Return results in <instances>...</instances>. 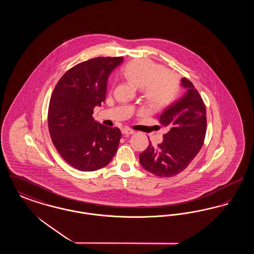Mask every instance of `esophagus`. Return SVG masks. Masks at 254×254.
I'll return each instance as SVG.
<instances>
[{
    "label": "esophagus",
    "mask_w": 254,
    "mask_h": 254,
    "mask_svg": "<svg viewBox=\"0 0 254 254\" xmlns=\"http://www.w3.org/2000/svg\"><path fill=\"white\" fill-rule=\"evenodd\" d=\"M122 133L125 134V135H130V134H133L134 131H133L132 129H129V128H127V127H125V128L122 129Z\"/></svg>",
    "instance_id": "34e87169"
}]
</instances>
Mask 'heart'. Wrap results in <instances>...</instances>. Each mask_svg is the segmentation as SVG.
Returning a JSON list of instances; mask_svg holds the SVG:
<instances>
[{
	"mask_svg": "<svg viewBox=\"0 0 254 254\" xmlns=\"http://www.w3.org/2000/svg\"><path fill=\"white\" fill-rule=\"evenodd\" d=\"M122 73L133 85L141 88L145 104L150 109L168 107L180 91L178 78L153 61H130L123 67Z\"/></svg>",
	"mask_w": 254,
	"mask_h": 254,
	"instance_id": "obj_1",
	"label": "heart"
}]
</instances>
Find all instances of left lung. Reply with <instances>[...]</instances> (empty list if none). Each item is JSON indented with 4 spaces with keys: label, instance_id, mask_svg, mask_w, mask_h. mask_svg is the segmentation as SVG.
Here are the masks:
<instances>
[{
    "label": "left lung",
    "instance_id": "8db88e82",
    "mask_svg": "<svg viewBox=\"0 0 254 254\" xmlns=\"http://www.w3.org/2000/svg\"><path fill=\"white\" fill-rule=\"evenodd\" d=\"M185 95L165 109L159 122L169 128L157 146L151 143L139 155L142 167L159 177H172L187 169L205 141L206 111L203 99L193 84L182 79Z\"/></svg>",
    "mask_w": 254,
    "mask_h": 254
}]
</instances>
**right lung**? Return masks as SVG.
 I'll use <instances>...</instances> for the list:
<instances>
[{
    "mask_svg": "<svg viewBox=\"0 0 254 254\" xmlns=\"http://www.w3.org/2000/svg\"><path fill=\"white\" fill-rule=\"evenodd\" d=\"M123 57H97L64 73L51 94L48 124L53 145L62 158L81 171L108 166L121 139L118 127L94 121L96 106L106 100L109 73Z\"/></svg>",
    "mask_w": 254,
    "mask_h": 254,
    "instance_id": "obj_1",
    "label": "right lung"
}]
</instances>
